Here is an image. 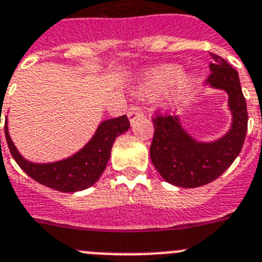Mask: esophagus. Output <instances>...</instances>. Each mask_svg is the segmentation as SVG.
<instances>
[{"instance_id":"1","label":"esophagus","mask_w":262,"mask_h":262,"mask_svg":"<svg viewBox=\"0 0 262 262\" xmlns=\"http://www.w3.org/2000/svg\"><path fill=\"white\" fill-rule=\"evenodd\" d=\"M142 116H143L142 110H140V107H137V105H132V107L128 110V119L130 122H134L137 119H140V117Z\"/></svg>"}]
</instances>
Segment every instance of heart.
<instances>
[{"mask_svg":"<svg viewBox=\"0 0 262 262\" xmlns=\"http://www.w3.org/2000/svg\"><path fill=\"white\" fill-rule=\"evenodd\" d=\"M179 63L159 65L143 73L138 83V93L143 96H150L162 93L173 84L168 95V104L175 105L189 96L199 83V75L193 72L181 74Z\"/></svg>","mask_w":262,"mask_h":262,"instance_id":"heart-1","label":"heart"}]
</instances>
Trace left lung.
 Returning <instances> with one entry per match:
<instances>
[{"label":"left lung","instance_id":"obj_1","mask_svg":"<svg viewBox=\"0 0 262 262\" xmlns=\"http://www.w3.org/2000/svg\"><path fill=\"white\" fill-rule=\"evenodd\" d=\"M206 86L227 94L231 124L223 136L213 141H200L184 128L180 116L154 119V138L150 158L167 183L180 188H197L211 183L234 163L240 154L248 128L246 99L239 74L215 53Z\"/></svg>","mask_w":262,"mask_h":262}]
</instances>
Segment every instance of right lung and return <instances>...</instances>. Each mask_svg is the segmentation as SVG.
<instances>
[{
  "label": "right lung",
  "instance_id": "add662e5",
  "mask_svg": "<svg viewBox=\"0 0 262 262\" xmlns=\"http://www.w3.org/2000/svg\"><path fill=\"white\" fill-rule=\"evenodd\" d=\"M130 124L125 115L116 119L104 120L78 151L68 158L48 163L31 162L20 154L9 134L8 117L5 122V137L14 160L30 178L58 192L74 193L93 187L100 179L110 160L115 141L117 137L128 132Z\"/></svg>",
  "mask_w": 262,
  "mask_h": 262
}]
</instances>
